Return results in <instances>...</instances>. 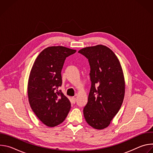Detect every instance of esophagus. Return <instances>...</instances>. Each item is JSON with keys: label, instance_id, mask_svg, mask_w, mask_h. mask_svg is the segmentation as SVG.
<instances>
[{"label": "esophagus", "instance_id": "obj_1", "mask_svg": "<svg viewBox=\"0 0 153 153\" xmlns=\"http://www.w3.org/2000/svg\"><path fill=\"white\" fill-rule=\"evenodd\" d=\"M71 102H72V103H75L76 102V99L74 97H73L71 98Z\"/></svg>", "mask_w": 153, "mask_h": 153}]
</instances>
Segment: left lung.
<instances>
[{
    "instance_id": "1",
    "label": "left lung",
    "mask_w": 153,
    "mask_h": 153,
    "mask_svg": "<svg viewBox=\"0 0 153 153\" xmlns=\"http://www.w3.org/2000/svg\"><path fill=\"white\" fill-rule=\"evenodd\" d=\"M78 52L88 59L91 68V86L83 115L91 127L103 129L110 125L123 101L125 82L121 65L105 45L85 47Z\"/></svg>"
}]
</instances>
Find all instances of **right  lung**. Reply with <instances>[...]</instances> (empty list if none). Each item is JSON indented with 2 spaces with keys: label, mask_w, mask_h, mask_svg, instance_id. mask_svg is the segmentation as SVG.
<instances>
[{
  "label": "right lung",
  "mask_w": 153,
  "mask_h": 153,
  "mask_svg": "<svg viewBox=\"0 0 153 153\" xmlns=\"http://www.w3.org/2000/svg\"><path fill=\"white\" fill-rule=\"evenodd\" d=\"M76 50L62 46L49 47L36 59L28 82L30 106L39 119L48 127L62 123L71 108L69 99L61 91V71L65 59Z\"/></svg>",
  "instance_id": "right-lung-1"
}]
</instances>
